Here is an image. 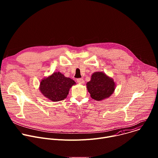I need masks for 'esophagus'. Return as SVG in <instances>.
Instances as JSON below:
<instances>
[{"label":"esophagus","instance_id":"obj_1","mask_svg":"<svg viewBox=\"0 0 158 158\" xmlns=\"http://www.w3.org/2000/svg\"><path fill=\"white\" fill-rule=\"evenodd\" d=\"M77 81L78 83H79V84H84V79H82V78H79V79H77Z\"/></svg>","mask_w":158,"mask_h":158}]
</instances>
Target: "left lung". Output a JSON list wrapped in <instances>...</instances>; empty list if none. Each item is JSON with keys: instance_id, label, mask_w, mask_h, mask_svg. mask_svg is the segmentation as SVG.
I'll use <instances>...</instances> for the list:
<instances>
[{"instance_id": "left-lung-1", "label": "left lung", "mask_w": 158, "mask_h": 158, "mask_svg": "<svg viewBox=\"0 0 158 158\" xmlns=\"http://www.w3.org/2000/svg\"><path fill=\"white\" fill-rule=\"evenodd\" d=\"M86 85L92 99L98 101L109 98L114 93L116 86L114 79L103 72L94 73Z\"/></svg>"}]
</instances>
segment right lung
I'll return each instance as SVG.
<instances>
[{
    "mask_svg": "<svg viewBox=\"0 0 158 158\" xmlns=\"http://www.w3.org/2000/svg\"><path fill=\"white\" fill-rule=\"evenodd\" d=\"M76 84V82L71 78L65 77L60 72H55L42 79L39 90L44 97L53 102H57L65 99L71 87Z\"/></svg>",
    "mask_w": 158,
    "mask_h": 158,
    "instance_id": "obj_1",
    "label": "right lung"
}]
</instances>
